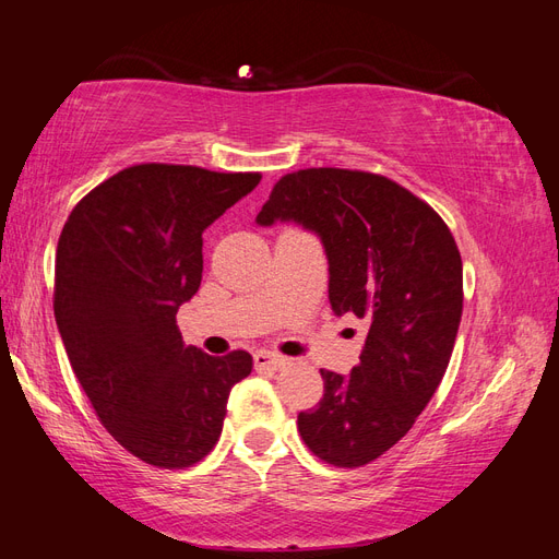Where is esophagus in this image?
<instances>
[{
    "mask_svg": "<svg viewBox=\"0 0 559 559\" xmlns=\"http://www.w3.org/2000/svg\"><path fill=\"white\" fill-rule=\"evenodd\" d=\"M286 364H289V359L280 357V354H273V352H265V349H259L253 352V366H257L259 370H280L284 368Z\"/></svg>",
    "mask_w": 559,
    "mask_h": 559,
    "instance_id": "34e87169",
    "label": "esophagus"
}]
</instances>
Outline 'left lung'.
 Returning a JSON list of instances; mask_svg holds the SVG:
<instances>
[{
	"label": "left lung",
	"instance_id": "1",
	"mask_svg": "<svg viewBox=\"0 0 559 559\" xmlns=\"http://www.w3.org/2000/svg\"><path fill=\"white\" fill-rule=\"evenodd\" d=\"M275 222L319 235L333 312L368 329L352 373L321 368L324 396L298 415L319 460L364 466L411 431L445 376L464 302L460 249L425 200L341 167L284 175L257 216L259 226Z\"/></svg>",
	"mask_w": 559,
	"mask_h": 559
}]
</instances>
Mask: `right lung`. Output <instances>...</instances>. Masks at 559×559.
I'll return each mask as SVG.
<instances>
[{
    "label": "right lung",
    "mask_w": 559,
    "mask_h": 559,
    "mask_svg": "<svg viewBox=\"0 0 559 559\" xmlns=\"http://www.w3.org/2000/svg\"><path fill=\"white\" fill-rule=\"evenodd\" d=\"M259 173L126 167L83 198L60 233L53 310L99 421L138 460L186 468L210 454L251 354L181 341L177 310L202 280V233L257 189Z\"/></svg>",
    "instance_id": "obj_1"
}]
</instances>
